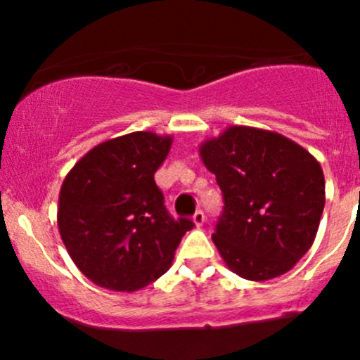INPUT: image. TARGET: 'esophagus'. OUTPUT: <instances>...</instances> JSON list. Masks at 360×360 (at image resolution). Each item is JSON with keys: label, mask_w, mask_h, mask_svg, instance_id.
<instances>
[{"label": "esophagus", "mask_w": 360, "mask_h": 360, "mask_svg": "<svg viewBox=\"0 0 360 360\" xmlns=\"http://www.w3.org/2000/svg\"><path fill=\"white\" fill-rule=\"evenodd\" d=\"M193 223L197 224V226H202V224L205 223V212H203V210L198 209L197 212H195V216H193Z\"/></svg>", "instance_id": "34e87169"}]
</instances>
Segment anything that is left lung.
Segmentation results:
<instances>
[{"label":"left lung","instance_id":"1","mask_svg":"<svg viewBox=\"0 0 360 360\" xmlns=\"http://www.w3.org/2000/svg\"><path fill=\"white\" fill-rule=\"evenodd\" d=\"M224 207L212 242L231 271L270 281L311 248L326 203L321 163L288 137L254 127H228L200 146Z\"/></svg>","mask_w":360,"mask_h":360}]
</instances>
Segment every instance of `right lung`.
Returning a JSON list of instances; mask_svg holds the SVG:
<instances>
[{"label": "right lung", "instance_id": "right-lung-1", "mask_svg": "<svg viewBox=\"0 0 360 360\" xmlns=\"http://www.w3.org/2000/svg\"><path fill=\"white\" fill-rule=\"evenodd\" d=\"M172 137L132 132L101 143L69 170L57 224L69 256L101 288L132 292L170 268L177 245L195 226L165 209L155 172Z\"/></svg>", "mask_w": 360, "mask_h": 360}]
</instances>
